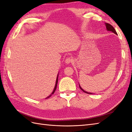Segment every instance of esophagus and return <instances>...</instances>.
I'll use <instances>...</instances> for the list:
<instances>
[{"label": "esophagus", "instance_id": "1", "mask_svg": "<svg viewBox=\"0 0 132 132\" xmlns=\"http://www.w3.org/2000/svg\"><path fill=\"white\" fill-rule=\"evenodd\" d=\"M73 58H70V57H68V58H67L66 59H65V63H67V64H69V63H71L73 62Z\"/></svg>", "mask_w": 132, "mask_h": 132}]
</instances>
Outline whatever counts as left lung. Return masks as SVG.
I'll return each instance as SVG.
<instances>
[{
	"mask_svg": "<svg viewBox=\"0 0 132 132\" xmlns=\"http://www.w3.org/2000/svg\"><path fill=\"white\" fill-rule=\"evenodd\" d=\"M105 25H106V29H107V31H111V32H113L114 34H115L116 35H117V32H116V31L115 29H114L113 27L111 25L109 24V23H105ZM79 87H80V89H81L82 91H84V93H86V94H93V93H88V92H87V91H85V90H84L81 88V87L80 86V84H79Z\"/></svg>",
	"mask_w": 132,
	"mask_h": 132,
	"instance_id": "1",
	"label": "left lung"
}]
</instances>
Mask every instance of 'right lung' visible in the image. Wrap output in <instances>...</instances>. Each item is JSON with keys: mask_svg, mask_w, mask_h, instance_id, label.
<instances>
[{"mask_svg": "<svg viewBox=\"0 0 132 132\" xmlns=\"http://www.w3.org/2000/svg\"><path fill=\"white\" fill-rule=\"evenodd\" d=\"M58 74H59V73H58ZM58 74L57 75V79H56V81H55V86H54V90H53V92L52 93V94L50 95V96H48L47 97H46V98H49V97H50L51 96H52V95H53L54 93V92H55V90H56V89H57V84H58Z\"/></svg>", "mask_w": 132, "mask_h": 132, "instance_id": "obj_1", "label": "right lung"}]
</instances>
